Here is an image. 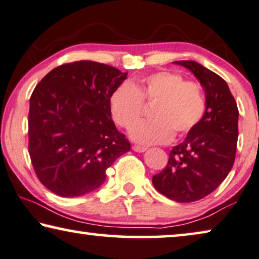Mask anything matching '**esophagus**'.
Wrapping results in <instances>:
<instances>
[{"instance_id":"obj_1","label":"esophagus","mask_w":259,"mask_h":259,"mask_svg":"<svg viewBox=\"0 0 259 259\" xmlns=\"http://www.w3.org/2000/svg\"><path fill=\"white\" fill-rule=\"evenodd\" d=\"M133 150H134V151H136V152H144L145 150H146V148H145V146H143V145L134 144L133 145Z\"/></svg>"}]
</instances>
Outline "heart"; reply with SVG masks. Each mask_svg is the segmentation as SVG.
I'll return each mask as SVG.
<instances>
[{
  "label": "heart",
  "instance_id": "heart-1",
  "mask_svg": "<svg viewBox=\"0 0 259 259\" xmlns=\"http://www.w3.org/2000/svg\"><path fill=\"white\" fill-rule=\"evenodd\" d=\"M152 104L151 120L134 124ZM207 100L201 83L184 80L173 71H158L131 83H122L110 95V114L118 126L131 129V137L142 144H164L173 135L185 136L201 122Z\"/></svg>",
  "mask_w": 259,
  "mask_h": 259
}]
</instances>
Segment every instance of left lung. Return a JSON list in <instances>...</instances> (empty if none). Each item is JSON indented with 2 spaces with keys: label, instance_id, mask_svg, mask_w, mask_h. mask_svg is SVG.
Returning <instances> with one entry per match:
<instances>
[{
  "label": "left lung",
  "instance_id": "8db88e82",
  "mask_svg": "<svg viewBox=\"0 0 259 259\" xmlns=\"http://www.w3.org/2000/svg\"><path fill=\"white\" fill-rule=\"evenodd\" d=\"M191 69L206 93L207 109L186 140L173 146L163 171L153 176L156 190L177 202L210 194L233 167L238 138V109L221 76L193 60L175 61Z\"/></svg>",
  "mask_w": 259,
  "mask_h": 259
}]
</instances>
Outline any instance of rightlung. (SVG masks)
I'll return each instance as SVG.
<instances>
[{
	"label": "right lung",
	"mask_w": 259,
	"mask_h": 259,
	"mask_svg": "<svg viewBox=\"0 0 259 259\" xmlns=\"http://www.w3.org/2000/svg\"><path fill=\"white\" fill-rule=\"evenodd\" d=\"M126 73L80 60L49 72L30 98L29 154L37 178L60 196H79L101 186L107 168L130 151L116 129L110 95Z\"/></svg>",
	"instance_id": "right-lung-1"
}]
</instances>
